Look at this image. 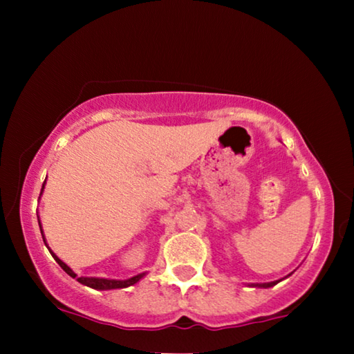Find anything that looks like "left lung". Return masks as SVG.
<instances>
[{
    "label": "left lung",
    "instance_id": "8db88e82",
    "mask_svg": "<svg viewBox=\"0 0 354 354\" xmlns=\"http://www.w3.org/2000/svg\"><path fill=\"white\" fill-rule=\"evenodd\" d=\"M292 274V273H290ZM290 274H287V277H290ZM286 277V278H287ZM284 279V278H283ZM283 279H277V281H272V283H253V284H248L250 287H262V289H268V287H273V286H277L279 281H283Z\"/></svg>",
    "mask_w": 354,
    "mask_h": 354
}]
</instances>
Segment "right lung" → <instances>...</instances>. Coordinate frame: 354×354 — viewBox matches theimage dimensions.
Instances as JSON below:
<instances>
[{
  "label": "right lung",
  "instance_id": "obj_1",
  "mask_svg": "<svg viewBox=\"0 0 354 354\" xmlns=\"http://www.w3.org/2000/svg\"><path fill=\"white\" fill-rule=\"evenodd\" d=\"M45 184H46V179H45V183H44V185H41V190H40V196H41V194H44V189H45ZM39 196V198H40ZM39 218V217H37ZM39 226H40V232H41V237H44V242H45V245H46V248L50 250V253H51V256L55 257V261L59 263V266L62 267V270L67 273V274H70L71 278H75L77 283H81V284H84V286H87V287H92V289H97V290H111V289H124V287H129V286H134L136 283H139V281L145 277L147 274V272H143V273H139V274H136V277H131V278H128V279H107V278H95V277H77V274L71 270V268L67 266V263H65L64 261H61L59 259V257L53 253L51 251V248L48 247V243H46V241H45V236H44V230H41V223L39 221Z\"/></svg>",
  "mask_w": 354,
  "mask_h": 354
}]
</instances>
